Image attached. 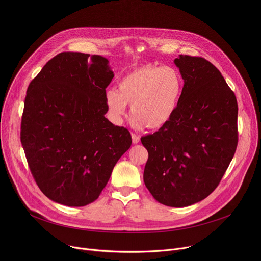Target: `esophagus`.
Listing matches in <instances>:
<instances>
[{
	"label": "esophagus",
	"instance_id": "1",
	"mask_svg": "<svg viewBox=\"0 0 261 261\" xmlns=\"http://www.w3.org/2000/svg\"><path fill=\"white\" fill-rule=\"evenodd\" d=\"M131 136H132V141H133V143H138V142H139L140 138H139L138 135H136L135 133H132Z\"/></svg>",
	"mask_w": 261,
	"mask_h": 261
}]
</instances>
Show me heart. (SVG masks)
<instances>
[{"mask_svg": "<svg viewBox=\"0 0 261 261\" xmlns=\"http://www.w3.org/2000/svg\"><path fill=\"white\" fill-rule=\"evenodd\" d=\"M181 89V77L174 68L145 65L125 75L117 91L107 92L106 104L117 123L131 105L133 118L148 129H158L172 116Z\"/></svg>", "mask_w": 261, "mask_h": 261, "instance_id": "1", "label": "heart"}]
</instances>
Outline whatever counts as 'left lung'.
Returning a JSON list of instances; mask_svg holds the SVG:
<instances>
[{"instance_id": "1", "label": "left lung", "mask_w": 261, "mask_h": 261, "mask_svg": "<svg viewBox=\"0 0 261 261\" xmlns=\"http://www.w3.org/2000/svg\"><path fill=\"white\" fill-rule=\"evenodd\" d=\"M184 87L170 119L141 137L145 187L160 203L182 207L206 198L238 145V102L221 72L201 57L174 60Z\"/></svg>"}]
</instances>
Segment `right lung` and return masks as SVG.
Returning a JSON list of instances; mask_svg holds the SVG:
<instances>
[{
  "mask_svg": "<svg viewBox=\"0 0 261 261\" xmlns=\"http://www.w3.org/2000/svg\"><path fill=\"white\" fill-rule=\"evenodd\" d=\"M61 53L29 85L20 141L32 175L55 202L95 201L118 160L131 146L130 132L104 116L105 89L114 79L108 60Z\"/></svg>",
  "mask_w": 261,
  "mask_h": 261,
  "instance_id": "1",
  "label": "right lung"
}]
</instances>
